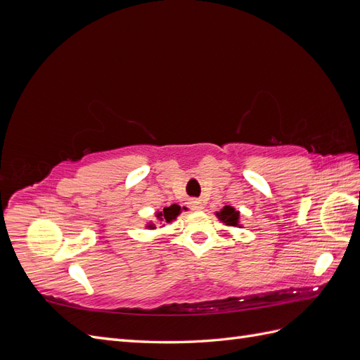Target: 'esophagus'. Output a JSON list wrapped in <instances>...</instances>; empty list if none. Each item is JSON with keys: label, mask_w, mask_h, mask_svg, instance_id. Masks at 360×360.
Instances as JSON below:
<instances>
[{"label": "esophagus", "mask_w": 360, "mask_h": 360, "mask_svg": "<svg viewBox=\"0 0 360 360\" xmlns=\"http://www.w3.org/2000/svg\"><path fill=\"white\" fill-rule=\"evenodd\" d=\"M202 202L200 201V200H197V201H192V209L193 210H202Z\"/></svg>", "instance_id": "esophagus-1"}]
</instances>
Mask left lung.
Masks as SVG:
<instances>
[{"label": "left lung", "instance_id": "1", "mask_svg": "<svg viewBox=\"0 0 360 360\" xmlns=\"http://www.w3.org/2000/svg\"><path fill=\"white\" fill-rule=\"evenodd\" d=\"M216 214L219 216V219L222 222H225L226 225L237 226V224H238V212H236L230 205H225L221 210V213H216Z\"/></svg>", "mask_w": 360, "mask_h": 360}]
</instances>
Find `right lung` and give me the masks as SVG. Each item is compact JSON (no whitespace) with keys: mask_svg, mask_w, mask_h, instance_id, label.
Masks as SVG:
<instances>
[{"mask_svg":"<svg viewBox=\"0 0 360 360\" xmlns=\"http://www.w3.org/2000/svg\"><path fill=\"white\" fill-rule=\"evenodd\" d=\"M180 210H181V207L180 205H177V204H172V205H169V207H165V209H163V212H159L158 213V219L160 221V222H171L172 219H176V217L179 216V213H180ZM150 228H155V225H148Z\"/></svg>","mask_w":360,"mask_h":360,"instance_id":"obj_1","label":"right lung"}]
</instances>
